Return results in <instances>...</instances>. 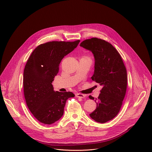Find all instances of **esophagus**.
I'll list each match as a JSON object with an SVG mask.
<instances>
[{"instance_id":"1","label":"esophagus","mask_w":152,"mask_h":152,"mask_svg":"<svg viewBox=\"0 0 152 152\" xmlns=\"http://www.w3.org/2000/svg\"><path fill=\"white\" fill-rule=\"evenodd\" d=\"M75 96L76 97H80V98H84L85 97V94H83L81 93H76Z\"/></svg>"}]
</instances>
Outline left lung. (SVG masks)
Returning a JSON list of instances; mask_svg holds the SVG:
<instances>
[{
  "instance_id": "1",
  "label": "left lung",
  "mask_w": 152,
  "mask_h": 152,
  "mask_svg": "<svg viewBox=\"0 0 152 152\" xmlns=\"http://www.w3.org/2000/svg\"><path fill=\"white\" fill-rule=\"evenodd\" d=\"M80 46L93 53L95 65L91 79L102 86L96 109L90 115L96 121L104 123L120 112L127 89L126 69L117 50L104 39L91 38L83 41ZM89 97L94 99L91 96Z\"/></svg>"
}]
</instances>
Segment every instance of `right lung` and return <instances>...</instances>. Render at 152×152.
Segmentation results:
<instances>
[{
	"instance_id": "1",
	"label": "right lung",
	"mask_w": 152,
	"mask_h": 152,
	"mask_svg": "<svg viewBox=\"0 0 152 152\" xmlns=\"http://www.w3.org/2000/svg\"><path fill=\"white\" fill-rule=\"evenodd\" d=\"M75 41H50L38 46L29 56L23 72V91L31 113L41 123L51 124L61 118L72 92L54 91L52 84L62 58L73 51Z\"/></svg>"
}]
</instances>
